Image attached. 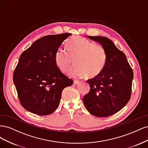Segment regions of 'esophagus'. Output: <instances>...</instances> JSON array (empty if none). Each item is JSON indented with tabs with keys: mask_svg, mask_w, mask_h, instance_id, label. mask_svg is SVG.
Segmentation results:
<instances>
[{
	"mask_svg": "<svg viewBox=\"0 0 148 148\" xmlns=\"http://www.w3.org/2000/svg\"><path fill=\"white\" fill-rule=\"evenodd\" d=\"M79 82L78 81V80H74V82H73V83L75 84H79Z\"/></svg>",
	"mask_w": 148,
	"mask_h": 148,
	"instance_id": "34e87169",
	"label": "esophagus"
}]
</instances>
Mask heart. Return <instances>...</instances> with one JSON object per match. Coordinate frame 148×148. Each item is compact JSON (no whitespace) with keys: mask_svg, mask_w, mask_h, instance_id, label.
<instances>
[{"mask_svg":"<svg viewBox=\"0 0 148 148\" xmlns=\"http://www.w3.org/2000/svg\"><path fill=\"white\" fill-rule=\"evenodd\" d=\"M66 51L59 50L55 55L57 66L62 72L73 77L94 78L99 75L106 66L107 54L104 47L83 38L74 37L67 42Z\"/></svg>","mask_w":148,"mask_h":148,"instance_id":"b5f03b06","label":"heart"}]
</instances>
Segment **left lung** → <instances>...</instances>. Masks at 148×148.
I'll return each instance as SVG.
<instances>
[{
	"label": "left lung",
	"instance_id": "left-lung-1",
	"mask_svg": "<svg viewBox=\"0 0 148 148\" xmlns=\"http://www.w3.org/2000/svg\"><path fill=\"white\" fill-rule=\"evenodd\" d=\"M88 37L104 47L107 59L102 72L87 80L90 91L83 97V102L91 114L98 117H109L118 112L130 99L133 72L126 56L110 39Z\"/></svg>",
	"mask_w": 148,
	"mask_h": 148
}]
</instances>
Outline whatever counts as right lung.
Instances as JSON below:
<instances>
[{"label":"right lung","instance_id":"right-lung-1","mask_svg":"<svg viewBox=\"0 0 148 148\" xmlns=\"http://www.w3.org/2000/svg\"><path fill=\"white\" fill-rule=\"evenodd\" d=\"M70 33L47 35L21 53L13 79L21 106L31 113L47 115L60 103L62 92L73 82L61 72L55 55Z\"/></svg>","mask_w":148,"mask_h":148}]
</instances>
